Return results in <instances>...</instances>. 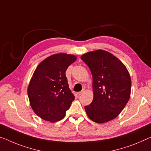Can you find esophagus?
Wrapping results in <instances>:
<instances>
[{
  "label": "esophagus",
  "instance_id": "obj_1",
  "mask_svg": "<svg viewBox=\"0 0 151 151\" xmlns=\"http://www.w3.org/2000/svg\"><path fill=\"white\" fill-rule=\"evenodd\" d=\"M83 92H84V90H82V91L77 92V94L78 95V96H80V95H82L83 93Z\"/></svg>",
  "mask_w": 151,
  "mask_h": 151
}]
</instances>
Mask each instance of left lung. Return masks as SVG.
Instances as JSON below:
<instances>
[{
  "label": "left lung",
  "mask_w": 151,
  "mask_h": 151,
  "mask_svg": "<svg viewBox=\"0 0 151 151\" xmlns=\"http://www.w3.org/2000/svg\"><path fill=\"white\" fill-rule=\"evenodd\" d=\"M92 76L93 101L85 106L92 121L103 124L117 117L130 96L131 78L121 61L103 50L89 52L81 57Z\"/></svg>",
  "instance_id": "1"
}]
</instances>
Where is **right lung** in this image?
<instances>
[{
  "label": "right lung",
  "mask_w": 151,
  "mask_h": 151,
  "mask_svg": "<svg viewBox=\"0 0 151 151\" xmlns=\"http://www.w3.org/2000/svg\"><path fill=\"white\" fill-rule=\"evenodd\" d=\"M76 60L74 55H53L42 61L34 71L27 94L32 109L44 120L56 122L62 119L75 99L65 72Z\"/></svg>",
  "instance_id": "1"
}]
</instances>
